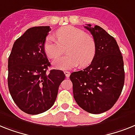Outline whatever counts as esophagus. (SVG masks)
<instances>
[{
    "mask_svg": "<svg viewBox=\"0 0 135 135\" xmlns=\"http://www.w3.org/2000/svg\"><path fill=\"white\" fill-rule=\"evenodd\" d=\"M64 74H65V76L68 78L70 75V72H68V71H64Z\"/></svg>",
    "mask_w": 135,
    "mask_h": 135,
    "instance_id": "esophagus-1",
    "label": "esophagus"
}]
</instances>
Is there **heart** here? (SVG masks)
<instances>
[{
    "label": "heart",
    "instance_id": "1",
    "mask_svg": "<svg viewBox=\"0 0 135 135\" xmlns=\"http://www.w3.org/2000/svg\"><path fill=\"white\" fill-rule=\"evenodd\" d=\"M57 40L52 36L46 38L43 50L50 59L59 57L64 52L68 53L54 61L56 68L62 70L77 66H87L92 63L97 52V44L94 38L83 30L75 27H63L55 33Z\"/></svg>",
    "mask_w": 135,
    "mask_h": 135
}]
</instances>
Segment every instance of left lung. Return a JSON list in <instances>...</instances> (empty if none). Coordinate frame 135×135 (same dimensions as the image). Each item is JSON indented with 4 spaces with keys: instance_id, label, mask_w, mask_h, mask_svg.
I'll return each instance as SVG.
<instances>
[{
    "instance_id": "obj_1",
    "label": "left lung",
    "mask_w": 135,
    "mask_h": 135,
    "mask_svg": "<svg viewBox=\"0 0 135 135\" xmlns=\"http://www.w3.org/2000/svg\"><path fill=\"white\" fill-rule=\"evenodd\" d=\"M97 44V52L89 66L72 72L76 102L83 110L100 114L110 110L119 97L125 79L123 56L117 43L101 27L85 26Z\"/></svg>"
}]
</instances>
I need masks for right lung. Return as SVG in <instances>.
I'll return each instance as SVG.
<instances>
[{"label":"right lung","instance_id":"add662e5","mask_svg":"<svg viewBox=\"0 0 135 135\" xmlns=\"http://www.w3.org/2000/svg\"><path fill=\"white\" fill-rule=\"evenodd\" d=\"M50 30V26L28 29L16 40L9 56V90L17 106L27 114H41L49 110L65 78L62 70L47 72L51 64L43 45Z\"/></svg>","mask_w":135,"mask_h":135}]
</instances>
